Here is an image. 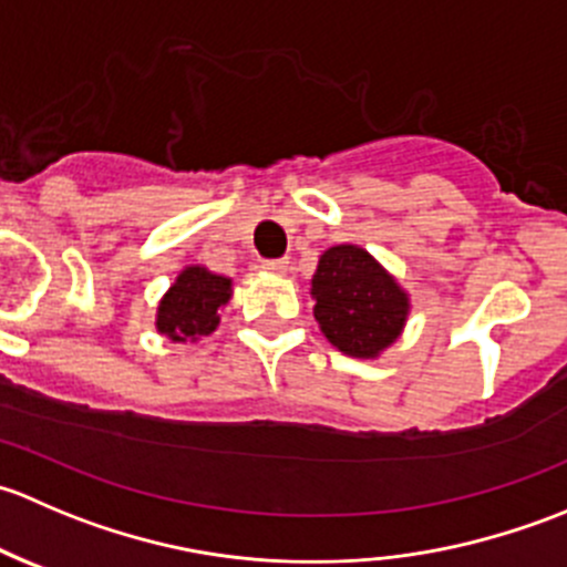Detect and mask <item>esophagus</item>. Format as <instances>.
<instances>
[{"mask_svg": "<svg viewBox=\"0 0 567 567\" xmlns=\"http://www.w3.org/2000/svg\"><path fill=\"white\" fill-rule=\"evenodd\" d=\"M262 268L271 274H285L290 268V260H262Z\"/></svg>", "mask_w": 567, "mask_h": 567, "instance_id": "esophagus-1", "label": "esophagus"}]
</instances>
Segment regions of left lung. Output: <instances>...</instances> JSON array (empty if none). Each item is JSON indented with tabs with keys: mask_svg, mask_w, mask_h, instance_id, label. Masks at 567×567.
<instances>
[{
	"mask_svg": "<svg viewBox=\"0 0 567 567\" xmlns=\"http://www.w3.org/2000/svg\"><path fill=\"white\" fill-rule=\"evenodd\" d=\"M316 320L337 351L375 359L409 318V293L370 251L340 244L320 255L310 288Z\"/></svg>",
	"mask_w": 567,
	"mask_h": 567,
	"instance_id": "left-lung-1",
	"label": "left lung"
}]
</instances>
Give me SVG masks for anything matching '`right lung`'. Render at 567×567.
I'll use <instances>...</instances> for the list:
<instances>
[{"mask_svg":"<svg viewBox=\"0 0 567 567\" xmlns=\"http://www.w3.org/2000/svg\"><path fill=\"white\" fill-rule=\"evenodd\" d=\"M230 296V279L203 266H186L158 301L156 329L173 342L208 337L219 326V310Z\"/></svg>","mask_w":567,"mask_h":567,"instance_id":"obj_1","label":"right lung"}]
</instances>
